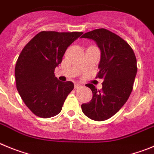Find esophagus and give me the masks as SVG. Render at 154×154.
I'll list each match as a JSON object with an SVG mask.
<instances>
[{"instance_id": "1", "label": "esophagus", "mask_w": 154, "mask_h": 154, "mask_svg": "<svg viewBox=\"0 0 154 154\" xmlns=\"http://www.w3.org/2000/svg\"><path fill=\"white\" fill-rule=\"evenodd\" d=\"M80 87H81V85H80V84H77V83L74 84V88H75V89H79Z\"/></svg>"}]
</instances>
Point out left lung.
Masks as SVG:
<instances>
[{"mask_svg":"<svg viewBox=\"0 0 154 154\" xmlns=\"http://www.w3.org/2000/svg\"><path fill=\"white\" fill-rule=\"evenodd\" d=\"M81 38L93 40L100 50L97 77L103 79L100 91L86 84L93 97L89 103H83L81 109L91 120L103 121L113 117L128 100L137 72V59L124 40L106 29L85 33Z\"/></svg>","mask_w":154,"mask_h":154,"instance_id":"left-lung-1","label":"left lung"}]
</instances>
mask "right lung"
Here are the masks:
<instances>
[{"label": "right lung", "mask_w": 154, "mask_h": 154, "mask_svg": "<svg viewBox=\"0 0 154 154\" xmlns=\"http://www.w3.org/2000/svg\"><path fill=\"white\" fill-rule=\"evenodd\" d=\"M82 34L41 31L22 50L15 67L17 89L36 116L49 118L61 111L74 84L57 80L54 70L67 48Z\"/></svg>", "instance_id": "right-lung-1"}]
</instances>
